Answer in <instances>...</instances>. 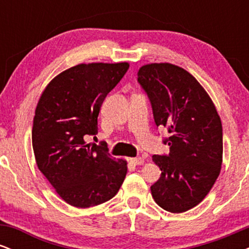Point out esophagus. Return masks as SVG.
<instances>
[{"mask_svg": "<svg viewBox=\"0 0 249 249\" xmlns=\"http://www.w3.org/2000/svg\"><path fill=\"white\" fill-rule=\"evenodd\" d=\"M130 162L133 165H142L145 162V160L144 158H142V157H137V158H131Z\"/></svg>", "mask_w": 249, "mask_h": 249, "instance_id": "esophagus-1", "label": "esophagus"}]
</instances>
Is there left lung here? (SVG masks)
<instances>
[{
  "label": "left lung",
  "instance_id": "left-lung-1",
  "mask_svg": "<svg viewBox=\"0 0 249 249\" xmlns=\"http://www.w3.org/2000/svg\"><path fill=\"white\" fill-rule=\"evenodd\" d=\"M138 82L152 104L157 126L167 127L168 156H153L161 171L151 186L154 201L165 211L182 213L204 200L222 164V125L202 85L178 65L145 64Z\"/></svg>",
  "mask_w": 249,
  "mask_h": 249
}]
</instances>
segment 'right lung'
<instances>
[{"mask_svg":"<svg viewBox=\"0 0 249 249\" xmlns=\"http://www.w3.org/2000/svg\"><path fill=\"white\" fill-rule=\"evenodd\" d=\"M128 67L127 62L75 65L51 79L37 103V167L71 206L88 208L112 199L126 176V160L110 158L105 144H87L85 136L98 132L103 102Z\"/></svg>","mask_w":249,"mask_h":249,"instance_id":"right-lung-1","label":"right lung"}]
</instances>
